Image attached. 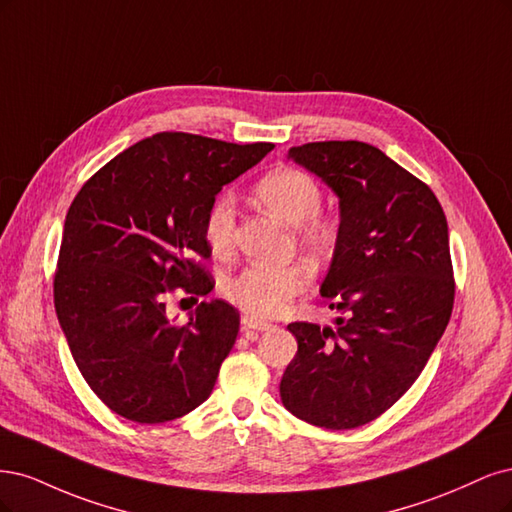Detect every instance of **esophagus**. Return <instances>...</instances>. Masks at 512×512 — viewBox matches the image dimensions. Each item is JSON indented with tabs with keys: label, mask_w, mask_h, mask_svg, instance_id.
I'll return each instance as SVG.
<instances>
[{
	"label": "esophagus",
	"mask_w": 512,
	"mask_h": 512,
	"mask_svg": "<svg viewBox=\"0 0 512 512\" xmlns=\"http://www.w3.org/2000/svg\"><path fill=\"white\" fill-rule=\"evenodd\" d=\"M242 325H244V329H257V332H268V329L272 327V323L261 321V319L251 317V315H244L242 317Z\"/></svg>",
	"instance_id": "obj_1"
}]
</instances>
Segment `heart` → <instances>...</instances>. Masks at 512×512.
<instances>
[{
	"mask_svg": "<svg viewBox=\"0 0 512 512\" xmlns=\"http://www.w3.org/2000/svg\"><path fill=\"white\" fill-rule=\"evenodd\" d=\"M257 197L272 214L295 227L300 242L312 255H327L336 246V225L319 217L323 195L317 180L302 170L280 168L257 183ZM236 232V202L229 193L219 195L206 212L204 240L214 255L232 251ZM310 287V272L291 266H246L225 278V298L246 315L270 319Z\"/></svg>",
	"mask_w": 512,
	"mask_h": 512,
	"instance_id": "heart-1",
	"label": "heart"
}]
</instances>
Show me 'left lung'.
<instances>
[{
	"label": "left lung",
	"instance_id": "left-lung-1",
	"mask_svg": "<svg viewBox=\"0 0 512 512\" xmlns=\"http://www.w3.org/2000/svg\"><path fill=\"white\" fill-rule=\"evenodd\" d=\"M338 197L340 227L321 295L336 327L289 323L298 353L280 400L298 419L353 430L417 381L451 319L449 227L436 195L376 146L357 140L289 148Z\"/></svg>",
	"mask_w": 512,
	"mask_h": 512
}]
</instances>
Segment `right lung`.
Listing matches in <instances>:
<instances>
[{
    "instance_id": "obj_1",
    "label": "right lung",
    "mask_w": 512,
    "mask_h": 512,
    "mask_svg": "<svg viewBox=\"0 0 512 512\" xmlns=\"http://www.w3.org/2000/svg\"><path fill=\"white\" fill-rule=\"evenodd\" d=\"M274 148L163 131L95 172L68 210L55 310L80 374L110 410L163 423L208 400L240 329L238 310L202 302L189 323L166 293L214 287L204 219L214 197Z\"/></svg>"
}]
</instances>
